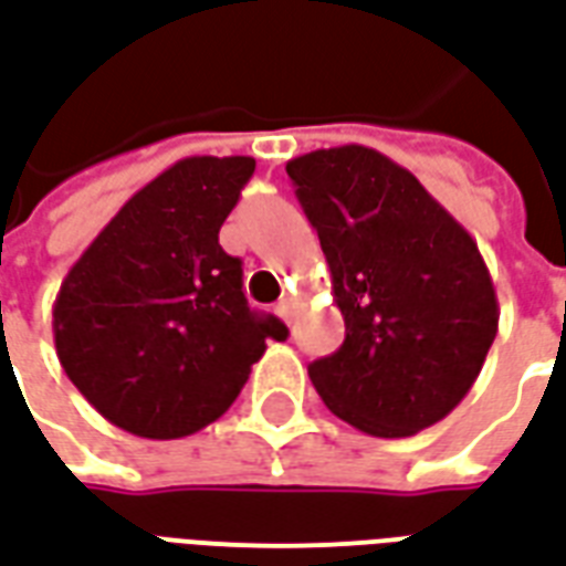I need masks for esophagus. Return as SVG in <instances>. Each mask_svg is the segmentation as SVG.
<instances>
[{
  "instance_id": "esophagus-1",
  "label": "esophagus",
  "mask_w": 566,
  "mask_h": 566,
  "mask_svg": "<svg viewBox=\"0 0 566 566\" xmlns=\"http://www.w3.org/2000/svg\"><path fill=\"white\" fill-rule=\"evenodd\" d=\"M275 315H279L284 324H291V318H294V303H291V300H279V303H275Z\"/></svg>"
}]
</instances>
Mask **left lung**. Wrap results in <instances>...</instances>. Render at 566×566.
<instances>
[{
	"mask_svg": "<svg viewBox=\"0 0 566 566\" xmlns=\"http://www.w3.org/2000/svg\"><path fill=\"white\" fill-rule=\"evenodd\" d=\"M318 230L345 339L308 379L369 437H412L473 388L494 336L497 294L473 235L416 175L364 145L287 163Z\"/></svg>",
	"mask_w": 566,
	"mask_h": 566,
	"instance_id": "8db88e82",
	"label": "left lung"
}]
</instances>
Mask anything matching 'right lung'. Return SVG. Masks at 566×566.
Listing matches in <instances>:
<instances>
[{"label": "right lung", "mask_w": 566, "mask_h": 566, "mask_svg": "<svg viewBox=\"0 0 566 566\" xmlns=\"http://www.w3.org/2000/svg\"><path fill=\"white\" fill-rule=\"evenodd\" d=\"M251 157H185L124 202L60 284L56 357L127 433L181 439L233 406L266 339L287 327L242 294L218 242Z\"/></svg>", "instance_id": "right-lung-1"}]
</instances>
